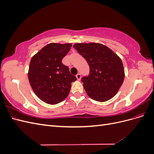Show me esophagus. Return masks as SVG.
Here are the masks:
<instances>
[{"label": "esophagus", "instance_id": "obj_1", "mask_svg": "<svg viewBox=\"0 0 154 154\" xmlns=\"http://www.w3.org/2000/svg\"><path fill=\"white\" fill-rule=\"evenodd\" d=\"M76 78H77V80H80L81 79V74H78L76 75Z\"/></svg>", "mask_w": 154, "mask_h": 154}]
</instances>
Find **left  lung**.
<instances>
[{"label": "left lung", "instance_id": "8db88e82", "mask_svg": "<svg viewBox=\"0 0 154 154\" xmlns=\"http://www.w3.org/2000/svg\"><path fill=\"white\" fill-rule=\"evenodd\" d=\"M73 47L89 66L88 76L82 78L87 95L100 102L113 97L125 78L121 58L108 47L99 43H77Z\"/></svg>", "mask_w": 154, "mask_h": 154}]
</instances>
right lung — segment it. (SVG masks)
I'll use <instances>...</instances> for the list:
<instances>
[{"instance_id": "1", "label": "right lung", "mask_w": 154, "mask_h": 154, "mask_svg": "<svg viewBox=\"0 0 154 154\" xmlns=\"http://www.w3.org/2000/svg\"><path fill=\"white\" fill-rule=\"evenodd\" d=\"M72 44L51 43L32 57L28 79L35 94L45 103L55 105L68 96L71 83L76 80L62 60Z\"/></svg>"}]
</instances>
